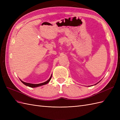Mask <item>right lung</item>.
<instances>
[{
  "mask_svg": "<svg viewBox=\"0 0 120 120\" xmlns=\"http://www.w3.org/2000/svg\"><path fill=\"white\" fill-rule=\"evenodd\" d=\"M52 75H51V76H50V78L48 79V81H46L45 82H44L43 83H38V84H33V83H27V82H24L23 81H22L21 80H20L21 81V82H22L24 85H26V86H28L29 87H31V88H35V87H38V86H42V85H45V84H47L49 81L50 79H52Z\"/></svg>",
  "mask_w": 120,
  "mask_h": 120,
  "instance_id": "obj_1",
  "label": "right lung"
}]
</instances>
